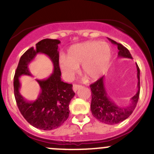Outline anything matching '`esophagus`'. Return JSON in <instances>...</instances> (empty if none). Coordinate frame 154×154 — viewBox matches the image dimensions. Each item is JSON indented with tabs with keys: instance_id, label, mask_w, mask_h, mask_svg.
Returning <instances> with one entry per match:
<instances>
[{
	"instance_id": "obj_1",
	"label": "esophagus",
	"mask_w": 154,
	"mask_h": 154,
	"mask_svg": "<svg viewBox=\"0 0 154 154\" xmlns=\"http://www.w3.org/2000/svg\"><path fill=\"white\" fill-rule=\"evenodd\" d=\"M81 87V86L80 85H77V84H74V86H73V90L74 91V92H77V89H79V88Z\"/></svg>"
}]
</instances>
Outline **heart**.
<instances>
[{
  "mask_svg": "<svg viewBox=\"0 0 154 154\" xmlns=\"http://www.w3.org/2000/svg\"><path fill=\"white\" fill-rule=\"evenodd\" d=\"M111 59V49L106 42L90 41L74 44L68 49L67 56L59 58V65L64 77L71 80L78 72L89 80H95L107 72Z\"/></svg>",
  "mask_w": 154,
  "mask_h": 154,
  "instance_id": "1",
  "label": "heart"
}]
</instances>
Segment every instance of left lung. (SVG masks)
Instances as JSON below:
<instances>
[{
  "label": "left lung",
  "mask_w": 154,
  "mask_h": 154,
  "mask_svg": "<svg viewBox=\"0 0 154 154\" xmlns=\"http://www.w3.org/2000/svg\"><path fill=\"white\" fill-rule=\"evenodd\" d=\"M113 44H116L118 49L119 58L132 59V55L129 50L122 44L108 38ZM137 77H138V92L131 98V104L126 107L119 106L112 101L106 92L104 87V77H101L96 82L90 85L92 91V101H91V111L93 117L101 123L109 125L117 124L130 116L136 107L140 94V70L138 65Z\"/></svg>",
  "instance_id": "8db88e82"
}]
</instances>
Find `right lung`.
<instances>
[{
    "label": "right lung",
    "mask_w": 154,
    "mask_h": 154,
    "mask_svg": "<svg viewBox=\"0 0 154 154\" xmlns=\"http://www.w3.org/2000/svg\"><path fill=\"white\" fill-rule=\"evenodd\" d=\"M60 41L44 39L28 49L19 59L15 72L14 95L16 104L24 118L34 127L43 130L57 129L69 117V104L75 93L72 84L64 83L61 79L59 65V44ZM44 54L51 59L54 72L47 79L36 80L41 92L34 101H27L20 94L19 77L22 75H32L28 65L37 54Z\"/></svg>",
    "instance_id": "add662e5"
}]
</instances>
